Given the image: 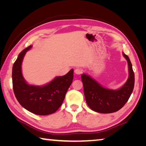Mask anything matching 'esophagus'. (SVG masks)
Returning a JSON list of instances; mask_svg holds the SVG:
<instances>
[{
	"label": "esophagus",
	"mask_w": 146,
	"mask_h": 146,
	"mask_svg": "<svg viewBox=\"0 0 146 146\" xmlns=\"http://www.w3.org/2000/svg\"><path fill=\"white\" fill-rule=\"evenodd\" d=\"M83 73V70L81 68H76L75 70V73L76 75H80Z\"/></svg>",
	"instance_id": "esophagus-1"
}]
</instances>
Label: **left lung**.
Listing matches in <instances>:
<instances>
[{"mask_svg": "<svg viewBox=\"0 0 146 146\" xmlns=\"http://www.w3.org/2000/svg\"><path fill=\"white\" fill-rule=\"evenodd\" d=\"M123 56L127 61L129 77L126 82L117 90L103 87L86 74L81 75L86 103L94 111L114 113L120 110L129 100L134 88L135 75L129 58L123 53Z\"/></svg>", "mask_w": 146, "mask_h": 146, "instance_id": "1", "label": "left lung"}]
</instances>
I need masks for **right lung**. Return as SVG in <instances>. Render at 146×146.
Here are the masks:
<instances>
[{
	"label": "right lung",
	"mask_w": 146,
	"mask_h": 146,
	"mask_svg": "<svg viewBox=\"0 0 146 146\" xmlns=\"http://www.w3.org/2000/svg\"><path fill=\"white\" fill-rule=\"evenodd\" d=\"M32 46L24 49L17 57L12 69V82L15 97L24 108L35 115H48L60 107L73 79V70L64 76H56L46 85L28 84L22 73V62Z\"/></svg>",
	"instance_id": "obj_1"
}]
</instances>
